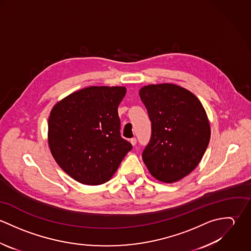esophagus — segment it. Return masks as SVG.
I'll list each match as a JSON object with an SVG mask.
<instances>
[{
    "instance_id": "obj_1",
    "label": "esophagus",
    "mask_w": 251,
    "mask_h": 251,
    "mask_svg": "<svg viewBox=\"0 0 251 251\" xmlns=\"http://www.w3.org/2000/svg\"><path fill=\"white\" fill-rule=\"evenodd\" d=\"M130 143H131V145H132V146H135V145H136V143H137V140H136V138H135V137L131 138V139H130Z\"/></svg>"
}]
</instances>
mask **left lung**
Masks as SVG:
<instances>
[{"label": "left lung", "instance_id": "1", "mask_svg": "<svg viewBox=\"0 0 251 251\" xmlns=\"http://www.w3.org/2000/svg\"><path fill=\"white\" fill-rule=\"evenodd\" d=\"M139 96L151 123L143 161L155 179L178 181L195 169L210 142L206 111L192 93L174 84L145 86Z\"/></svg>", "mask_w": 251, "mask_h": 251}]
</instances>
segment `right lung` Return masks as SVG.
<instances>
[{
	"label": "right lung",
	"mask_w": 251,
	"mask_h": 251,
	"mask_svg": "<svg viewBox=\"0 0 251 251\" xmlns=\"http://www.w3.org/2000/svg\"><path fill=\"white\" fill-rule=\"evenodd\" d=\"M125 87H89L58 102L48 120V143L72 179L101 184L117 171L132 145L121 136L118 106Z\"/></svg>",
	"instance_id": "right-lung-1"
}]
</instances>
